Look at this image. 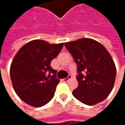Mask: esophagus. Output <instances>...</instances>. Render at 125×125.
Here are the masks:
<instances>
[{
	"mask_svg": "<svg viewBox=\"0 0 125 125\" xmlns=\"http://www.w3.org/2000/svg\"><path fill=\"white\" fill-rule=\"evenodd\" d=\"M71 78V75H69L66 78H64V79H63L62 80V81L63 82H67L69 79Z\"/></svg>",
	"mask_w": 125,
	"mask_h": 125,
	"instance_id": "34e87169",
	"label": "esophagus"
}]
</instances>
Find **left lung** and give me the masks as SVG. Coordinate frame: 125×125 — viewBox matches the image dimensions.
I'll return each mask as SVG.
<instances>
[{
	"mask_svg": "<svg viewBox=\"0 0 125 125\" xmlns=\"http://www.w3.org/2000/svg\"><path fill=\"white\" fill-rule=\"evenodd\" d=\"M64 45L77 65L78 87L73 90V95L88 106L103 101L112 92L116 78V66L110 53L90 38L65 42Z\"/></svg>",
	"mask_w": 125,
	"mask_h": 125,
	"instance_id": "left-lung-1",
	"label": "left lung"
}]
</instances>
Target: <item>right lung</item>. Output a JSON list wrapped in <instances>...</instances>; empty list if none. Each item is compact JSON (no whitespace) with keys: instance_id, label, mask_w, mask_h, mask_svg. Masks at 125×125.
<instances>
[{"instance_id":"1","label":"right lung","mask_w":125,"mask_h":125,"mask_svg":"<svg viewBox=\"0 0 125 125\" xmlns=\"http://www.w3.org/2000/svg\"><path fill=\"white\" fill-rule=\"evenodd\" d=\"M63 43L50 44L42 40L23 45L13 59L10 75L17 95L26 104L41 107L53 97L59 83L51 61L62 51Z\"/></svg>"}]
</instances>
